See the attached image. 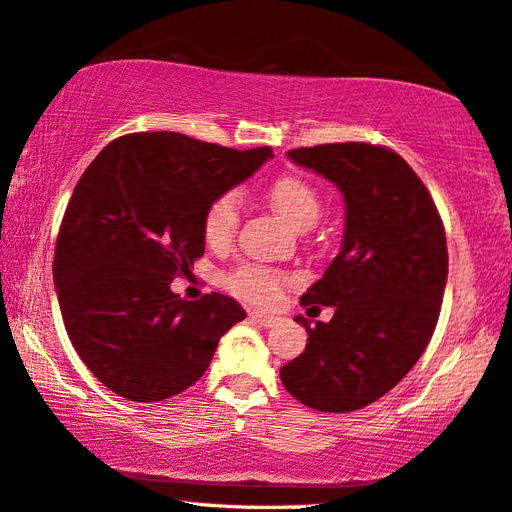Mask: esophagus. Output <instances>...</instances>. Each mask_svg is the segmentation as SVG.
I'll list each match as a JSON object with an SVG mask.
<instances>
[{"instance_id":"esophagus-1","label":"esophagus","mask_w":512,"mask_h":512,"mask_svg":"<svg viewBox=\"0 0 512 512\" xmlns=\"http://www.w3.org/2000/svg\"><path fill=\"white\" fill-rule=\"evenodd\" d=\"M250 322H255L259 326H276L278 317L276 315H266V312H250Z\"/></svg>"}]
</instances>
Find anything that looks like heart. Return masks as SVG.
<instances>
[{
  "label": "heart",
  "instance_id": "b5f03b06",
  "mask_svg": "<svg viewBox=\"0 0 512 512\" xmlns=\"http://www.w3.org/2000/svg\"><path fill=\"white\" fill-rule=\"evenodd\" d=\"M266 197L294 230H308L322 213V200L310 181L296 174H282L266 188ZM241 223V200L234 190L218 193L202 213V234L211 248L230 246ZM289 282L285 273L269 266L241 264L225 278L227 289L239 299L257 305H271L282 296Z\"/></svg>",
  "mask_w": 512,
  "mask_h": 512
}]
</instances>
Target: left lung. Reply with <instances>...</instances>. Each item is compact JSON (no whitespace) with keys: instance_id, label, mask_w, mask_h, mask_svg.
I'll list each match as a JSON object with an SVG mask.
<instances>
[{"instance_id":"8db88e82","label":"left lung","mask_w":512,"mask_h":512,"mask_svg":"<svg viewBox=\"0 0 512 512\" xmlns=\"http://www.w3.org/2000/svg\"><path fill=\"white\" fill-rule=\"evenodd\" d=\"M345 195L338 257L303 305H333L310 326L305 352L280 368L282 386L329 414L363 409L414 368L437 326L448 278L446 232L425 183L393 149L368 142L287 151Z\"/></svg>"}]
</instances>
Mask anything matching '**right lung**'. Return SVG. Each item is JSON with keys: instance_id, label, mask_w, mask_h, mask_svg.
<instances>
[{"instance_id": "right-lung-1", "label": "right lung", "mask_w": 512, "mask_h": 512, "mask_svg": "<svg viewBox=\"0 0 512 512\" xmlns=\"http://www.w3.org/2000/svg\"><path fill=\"white\" fill-rule=\"evenodd\" d=\"M271 156L156 131L121 135L91 160L61 220L52 276L75 352L112 393L160 402L186 391L246 319L230 296L186 301L170 285L204 255L207 204Z\"/></svg>"}]
</instances>
